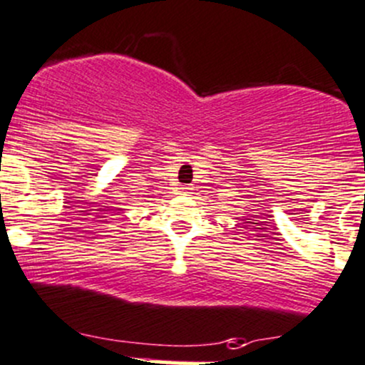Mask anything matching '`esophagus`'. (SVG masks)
Returning <instances> with one entry per match:
<instances>
[{
  "instance_id": "obj_1",
  "label": "esophagus",
  "mask_w": 365,
  "mask_h": 365,
  "mask_svg": "<svg viewBox=\"0 0 365 365\" xmlns=\"http://www.w3.org/2000/svg\"><path fill=\"white\" fill-rule=\"evenodd\" d=\"M191 191H193V187H191V186H182V187H181V193H182V195H190Z\"/></svg>"
}]
</instances>
